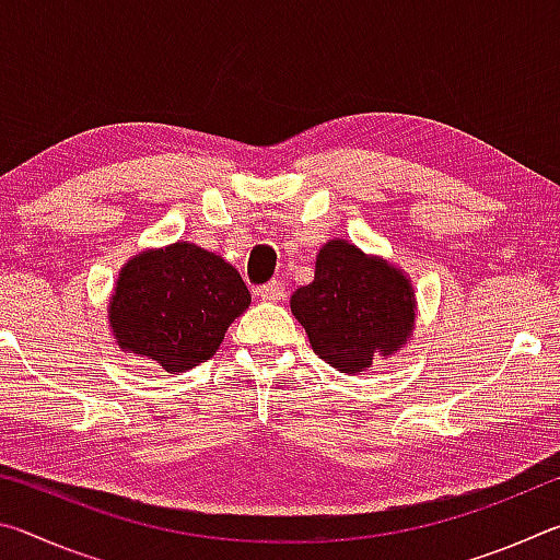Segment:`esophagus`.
Instances as JSON below:
<instances>
[{
    "label": "esophagus",
    "instance_id": "34e87169",
    "mask_svg": "<svg viewBox=\"0 0 560 560\" xmlns=\"http://www.w3.org/2000/svg\"><path fill=\"white\" fill-rule=\"evenodd\" d=\"M257 296H259L261 301H267V303L281 301V299H283V283H281V281H269V283H264V287H259V289H257Z\"/></svg>",
    "mask_w": 560,
    "mask_h": 560
}]
</instances>
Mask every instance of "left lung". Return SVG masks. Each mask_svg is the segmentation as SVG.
Here are the masks:
<instances>
[{
	"instance_id": "8db88e82",
	"label": "left lung",
	"mask_w": 560,
	"mask_h": 560,
	"mask_svg": "<svg viewBox=\"0 0 560 560\" xmlns=\"http://www.w3.org/2000/svg\"><path fill=\"white\" fill-rule=\"evenodd\" d=\"M291 314L311 348L340 373H363L375 355H393L415 328V291L402 269L330 240L316 257V277L291 296Z\"/></svg>"
}]
</instances>
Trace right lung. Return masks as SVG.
<instances>
[{
    "label": "right lung",
    "mask_w": 560,
    "mask_h": 560,
    "mask_svg": "<svg viewBox=\"0 0 560 560\" xmlns=\"http://www.w3.org/2000/svg\"><path fill=\"white\" fill-rule=\"evenodd\" d=\"M252 303L240 271L189 242L145 249L120 269L108 320L122 350L185 373L210 360Z\"/></svg>",
    "instance_id": "1"
}]
</instances>
